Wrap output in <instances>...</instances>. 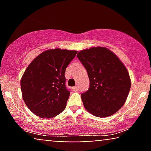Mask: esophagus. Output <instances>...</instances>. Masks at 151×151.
<instances>
[{
  "label": "esophagus",
  "mask_w": 151,
  "mask_h": 151,
  "mask_svg": "<svg viewBox=\"0 0 151 151\" xmlns=\"http://www.w3.org/2000/svg\"><path fill=\"white\" fill-rule=\"evenodd\" d=\"M73 89H74V90H75V91H77V90L79 89V87H78V86L77 85V86H74V87H73Z\"/></svg>",
  "instance_id": "1"
}]
</instances>
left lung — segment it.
I'll return each instance as SVG.
<instances>
[{
    "instance_id": "1",
    "label": "left lung",
    "mask_w": 151,
    "mask_h": 151,
    "mask_svg": "<svg viewBox=\"0 0 151 151\" xmlns=\"http://www.w3.org/2000/svg\"><path fill=\"white\" fill-rule=\"evenodd\" d=\"M77 58L90 81L89 90L81 96L84 108L97 117L113 115L125 104L131 89L127 69L113 52L104 47L81 50Z\"/></svg>"
}]
</instances>
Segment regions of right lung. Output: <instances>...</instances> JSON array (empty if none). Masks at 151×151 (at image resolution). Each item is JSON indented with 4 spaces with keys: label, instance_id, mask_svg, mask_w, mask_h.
Wrapping results in <instances>:
<instances>
[{
    "label": "right lung",
    "instance_id": "right-lung-1",
    "mask_svg": "<svg viewBox=\"0 0 151 151\" xmlns=\"http://www.w3.org/2000/svg\"><path fill=\"white\" fill-rule=\"evenodd\" d=\"M76 50H47L27 67L20 81L26 106L40 118L51 119L65 110L70 91L65 86V70Z\"/></svg>",
    "mask_w": 151,
    "mask_h": 151
}]
</instances>
